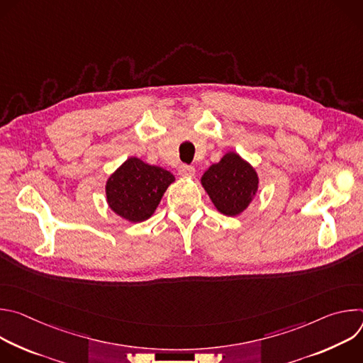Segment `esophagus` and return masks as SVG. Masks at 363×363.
<instances>
[{
  "instance_id": "34e87169",
  "label": "esophagus",
  "mask_w": 363,
  "mask_h": 363,
  "mask_svg": "<svg viewBox=\"0 0 363 363\" xmlns=\"http://www.w3.org/2000/svg\"><path fill=\"white\" fill-rule=\"evenodd\" d=\"M178 174L182 178H192L195 175V169H194V167H189V165H181L178 169Z\"/></svg>"
}]
</instances>
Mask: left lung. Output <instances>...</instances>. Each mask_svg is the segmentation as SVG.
<instances>
[{
  "label": "left lung",
  "mask_w": 363,
  "mask_h": 363,
  "mask_svg": "<svg viewBox=\"0 0 363 363\" xmlns=\"http://www.w3.org/2000/svg\"><path fill=\"white\" fill-rule=\"evenodd\" d=\"M201 184L221 214L235 217L254 199L258 175L238 153L228 152L218 164L205 171Z\"/></svg>",
  "instance_id": "8db88e82"
}]
</instances>
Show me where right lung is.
<instances>
[{
	"instance_id": "right-lung-1",
	"label": "right lung",
	"mask_w": 363,
	"mask_h": 363,
	"mask_svg": "<svg viewBox=\"0 0 363 363\" xmlns=\"http://www.w3.org/2000/svg\"><path fill=\"white\" fill-rule=\"evenodd\" d=\"M175 177L161 168L129 158L106 182V198L111 210L130 223H142L152 217L167 188Z\"/></svg>"
}]
</instances>
